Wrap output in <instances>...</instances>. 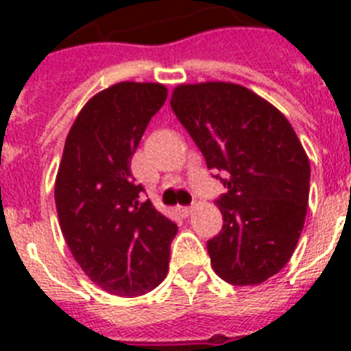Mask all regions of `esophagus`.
<instances>
[{
  "instance_id": "34e87169",
  "label": "esophagus",
  "mask_w": 351,
  "mask_h": 351,
  "mask_svg": "<svg viewBox=\"0 0 351 351\" xmlns=\"http://www.w3.org/2000/svg\"><path fill=\"white\" fill-rule=\"evenodd\" d=\"M180 209V213H182V217H189V215L193 213V206H184V208H178Z\"/></svg>"
}]
</instances>
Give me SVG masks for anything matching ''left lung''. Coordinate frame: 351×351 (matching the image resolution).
Returning <instances> with one entry per match:
<instances>
[{
    "label": "left lung",
    "mask_w": 351,
    "mask_h": 351,
    "mask_svg": "<svg viewBox=\"0 0 351 351\" xmlns=\"http://www.w3.org/2000/svg\"><path fill=\"white\" fill-rule=\"evenodd\" d=\"M171 109L228 189L217 198L222 230L208 240L215 273L234 286L264 282L288 264L308 211L310 162L293 127L224 82L176 87Z\"/></svg>",
    "instance_id": "obj_1"
}]
</instances>
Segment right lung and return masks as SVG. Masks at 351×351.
Listing matches in <instances>:
<instances>
[{
  "instance_id": "add662e5",
  "label": "right lung",
  "mask_w": 351,
  "mask_h": 351,
  "mask_svg": "<svg viewBox=\"0 0 351 351\" xmlns=\"http://www.w3.org/2000/svg\"><path fill=\"white\" fill-rule=\"evenodd\" d=\"M167 89L121 82L90 98L65 140L54 187L60 228L80 267L120 297L154 289L169 269L176 224L140 202L131 158Z\"/></svg>"
}]
</instances>
